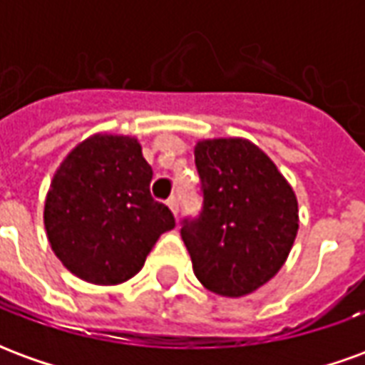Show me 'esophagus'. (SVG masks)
Masks as SVG:
<instances>
[{
  "label": "esophagus",
  "mask_w": 365,
  "mask_h": 365,
  "mask_svg": "<svg viewBox=\"0 0 365 365\" xmlns=\"http://www.w3.org/2000/svg\"><path fill=\"white\" fill-rule=\"evenodd\" d=\"M168 207H170V209H172V213L178 217V213H180V201H178L175 195H172V197L168 199Z\"/></svg>",
  "instance_id": "34e87169"
}]
</instances>
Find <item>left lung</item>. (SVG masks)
<instances>
[{
    "label": "left lung",
    "instance_id": "1",
    "mask_svg": "<svg viewBox=\"0 0 365 365\" xmlns=\"http://www.w3.org/2000/svg\"><path fill=\"white\" fill-rule=\"evenodd\" d=\"M201 211L182 221L193 272L207 289L242 297L269 282L297 237V199L277 168L245 138L195 146Z\"/></svg>",
    "mask_w": 365,
    "mask_h": 365
}]
</instances>
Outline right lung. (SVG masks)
Masks as SVG:
<instances>
[{
	"mask_svg": "<svg viewBox=\"0 0 365 365\" xmlns=\"http://www.w3.org/2000/svg\"><path fill=\"white\" fill-rule=\"evenodd\" d=\"M152 168L133 136L96 135L78 144L54 174L44 227L58 260L97 285L130 279L162 232L168 205L150 193Z\"/></svg>",
	"mask_w": 365,
	"mask_h": 365,
	"instance_id": "right-lung-1",
	"label": "right lung"
}]
</instances>
